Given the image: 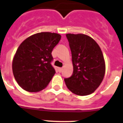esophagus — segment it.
<instances>
[{"instance_id":"1","label":"esophagus","mask_w":123,"mask_h":123,"mask_svg":"<svg viewBox=\"0 0 123 123\" xmlns=\"http://www.w3.org/2000/svg\"><path fill=\"white\" fill-rule=\"evenodd\" d=\"M58 70H59V72H61L62 71V68H59Z\"/></svg>"}]
</instances>
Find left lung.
<instances>
[{
  "label": "left lung",
  "mask_w": 123,
  "mask_h": 123,
  "mask_svg": "<svg viewBox=\"0 0 123 123\" xmlns=\"http://www.w3.org/2000/svg\"><path fill=\"white\" fill-rule=\"evenodd\" d=\"M66 36L72 52L74 71L72 76L64 78L65 83L77 95L91 94L99 87L105 74V62L100 48L85 34Z\"/></svg>",
  "instance_id": "left-lung-1"
}]
</instances>
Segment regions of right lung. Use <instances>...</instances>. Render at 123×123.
<instances>
[{"mask_svg":"<svg viewBox=\"0 0 123 123\" xmlns=\"http://www.w3.org/2000/svg\"><path fill=\"white\" fill-rule=\"evenodd\" d=\"M61 38L57 33L40 32L25 40L13 59L12 70L20 87L29 92H38L49 84L55 74L51 65L53 48Z\"/></svg>","mask_w":123,"mask_h":123,"instance_id":"obj_1","label":"right lung"}]
</instances>
